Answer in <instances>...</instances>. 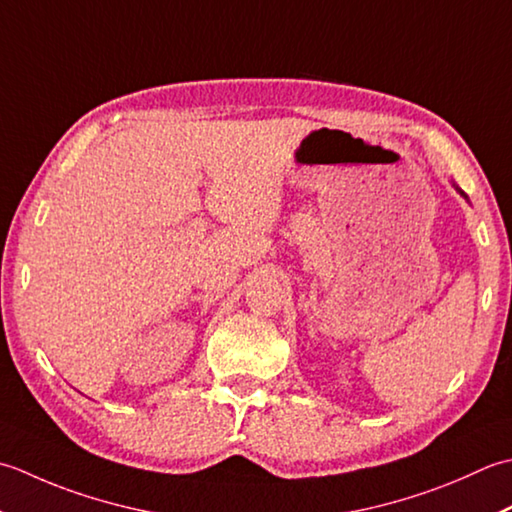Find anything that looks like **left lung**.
<instances>
[{
  "label": "left lung",
  "instance_id": "left-lung-1",
  "mask_svg": "<svg viewBox=\"0 0 512 512\" xmlns=\"http://www.w3.org/2000/svg\"><path fill=\"white\" fill-rule=\"evenodd\" d=\"M453 187H455V190H457V192H460V194H462V196H464V198H466V201H468V196H466V194H464V192H462V190H460V187H457V185H455V183H453Z\"/></svg>",
  "mask_w": 512,
  "mask_h": 512
}]
</instances>
